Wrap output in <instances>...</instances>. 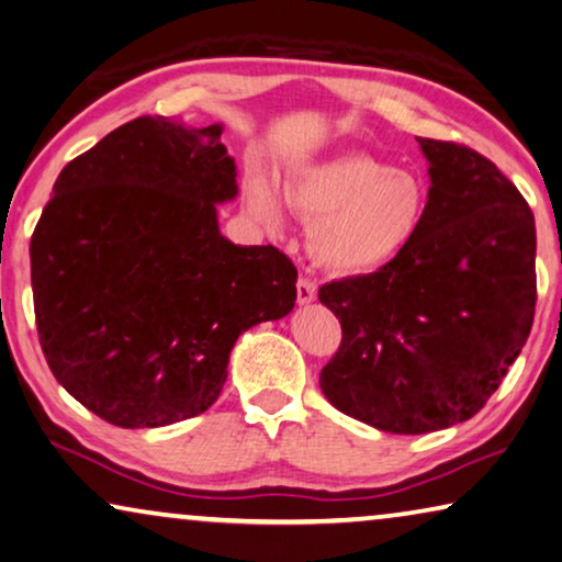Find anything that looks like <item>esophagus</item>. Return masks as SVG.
Listing matches in <instances>:
<instances>
[{"label": "esophagus", "instance_id": "34e87169", "mask_svg": "<svg viewBox=\"0 0 562 562\" xmlns=\"http://www.w3.org/2000/svg\"><path fill=\"white\" fill-rule=\"evenodd\" d=\"M317 300V284L313 280L300 278L297 282V302L300 305H310V302Z\"/></svg>", "mask_w": 562, "mask_h": 562}]
</instances>
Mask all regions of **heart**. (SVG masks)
Listing matches in <instances>:
<instances>
[{
  "label": "heart",
  "mask_w": 562,
  "mask_h": 562,
  "mask_svg": "<svg viewBox=\"0 0 562 562\" xmlns=\"http://www.w3.org/2000/svg\"><path fill=\"white\" fill-rule=\"evenodd\" d=\"M284 202L305 222L307 252L333 274H370L397 260L425 225L430 194L413 169L368 153L307 162L284 177ZM249 215L278 225L280 192L262 172L245 182Z\"/></svg>",
  "instance_id": "1"
}]
</instances>
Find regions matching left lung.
<instances>
[{"label":"left lung","mask_w":562,"mask_h":562,"mask_svg":"<svg viewBox=\"0 0 562 562\" xmlns=\"http://www.w3.org/2000/svg\"><path fill=\"white\" fill-rule=\"evenodd\" d=\"M417 142L430 165L420 235L382 270L319 288L342 325L319 387L340 413L395 435L470 420L536 315V220L518 187L473 149Z\"/></svg>","instance_id":"1"}]
</instances>
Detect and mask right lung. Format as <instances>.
Instances as JSON below:
<instances>
[{
  "mask_svg": "<svg viewBox=\"0 0 562 562\" xmlns=\"http://www.w3.org/2000/svg\"><path fill=\"white\" fill-rule=\"evenodd\" d=\"M222 124L137 117L61 169L30 260L44 358L69 395L117 427L207 409L249 327L292 313L297 270L272 245H235Z\"/></svg>",
  "mask_w": 562,
  "mask_h": 562,
  "instance_id": "right-lung-1",
  "label": "right lung"
}]
</instances>
